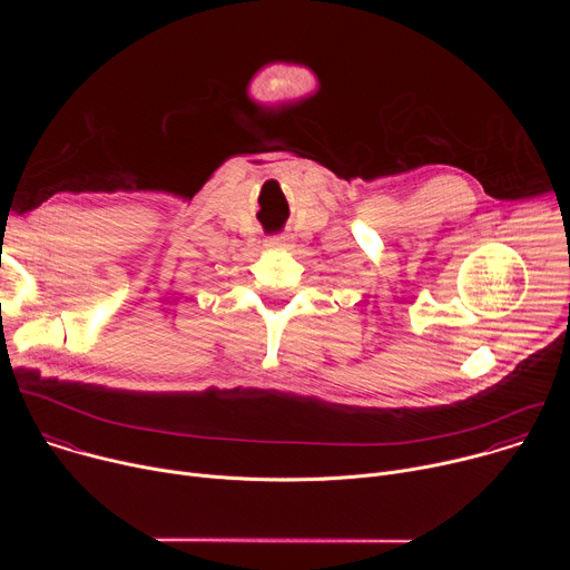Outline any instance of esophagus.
Segmentation results:
<instances>
[{
	"instance_id": "esophagus-1",
	"label": "esophagus",
	"mask_w": 570,
	"mask_h": 570,
	"mask_svg": "<svg viewBox=\"0 0 570 570\" xmlns=\"http://www.w3.org/2000/svg\"><path fill=\"white\" fill-rule=\"evenodd\" d=\"M268 248H273V250H286V248H288V238H286L284 234L273 236V238H268Z\"/></svg>"
}]
</instances>
